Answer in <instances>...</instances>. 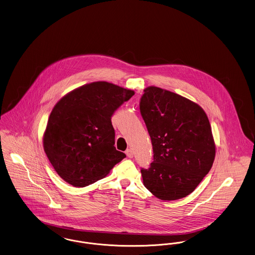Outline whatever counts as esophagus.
<instances>
[{
  "label": "esophagus",
  "instance_id": "1",
  "mask_svg": "<svg viewBox=\"0 0 255 255\" xmlns=\"http://www.w3.org/2000/svg\"><path fill=\"white\" fill-rule=\"evenodd\" d=\"M126 154L127 156L128 157V158H132L133 157V151L132 149H130V148H128L127 150H126Z\"/></svg>",
  "mask_w": 255,
  "mask_h": 255
}]
</instances>
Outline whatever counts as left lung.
I'll use <instances>...</instances> for the list:
<instances>
[{
	"instance_id": "obj_1",
	"label": "left lung",
	"mask_w": 255,
	"mask_h": 255,
	"mask_svg": "<svg viewBox=\"0 0 255 255\" xmlns=\"http://www.w3.org/2000/svg\"><path fill=\"white\" fill-rule=\"evenodd\" d=\"M140 112L153 149V162L141 168L144 187L164 201L188 196L209 173L215 157L206 112L190 100L157 87L144 89Z\"/></svg>"
}]
</instances>
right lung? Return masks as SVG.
I'll use <instances>...</instances> for the list:
<instances>
[{
  "label": "right lung",
  "mask_w": 255,
  "mask_h": 255,
  "mask_svg": "<svg viewBox=\"0 0 255 255\" xmlns=\"http://www.w3.org/2000/svg\"><path fill=\"white\" fill-rule=\"evenodd\" d=\"M134 91L108 82L74 89L51 111L44 149L59 176L84 188L107 176L126 157L116 150L111 117Z\"/></svg>",
  "instance_id": "right-lung-1"
}]
</instances>
